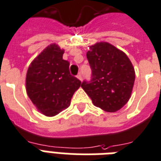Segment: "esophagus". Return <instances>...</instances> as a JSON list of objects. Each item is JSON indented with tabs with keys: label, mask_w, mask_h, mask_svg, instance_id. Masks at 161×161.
<instances>
[{
	"label": "esophagus",
	"mask_w": 161,
	"mask_h": 161,
	"mask_svg": "<svg viewBox=\"0 0 161 161\" xmlns=\"http://www.w3.org/2000/svg\"><path fill=\"white\" fill-rule=\"evenodd\" d=\"M76 77L80 80H82V76H81V74H80V73H79V74L77 75Z\"/></svg>",
	"instance_id": "1"
}]
</instances>
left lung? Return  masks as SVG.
Segmentation results:
<instances>
[{"instance_id":"8db88e82","label":"left lung","mask_w":161,"mask_h":161,"mask_svg":"<svg viewBox=\"0 0 161 161\" xmlns=\"http://www.w3.org/2000/svg\"><path fill=\"white\" fill-rule=\"evenodd\" d=\"M87 59L92 70V80L84 81L82 89L94 105L106 112L120 110L131 96L136 72L124 51L108 42L89 46Z\"/></svg>"}]
</instances>
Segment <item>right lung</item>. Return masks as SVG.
<instances>
[{"instance_id": "right-lung-1", "label": "right lung", "mask_w": 161, "mask_h": 161, "mask_svg": "<svg viewBox=\"0 0 161 161\" xmlns=\"http://www.w3.org/2000/svg\"><path fill=\"white\" fill-rule=\"evenodd\" d=\"M65 50L56 43L49 45L32 60L25 76V90L37 110L46 116H55L70 105L80 80L70 73Z\"/></svg>"}]
</instances>
